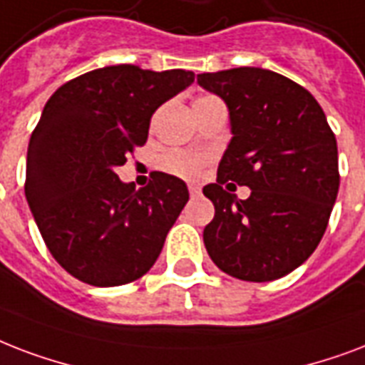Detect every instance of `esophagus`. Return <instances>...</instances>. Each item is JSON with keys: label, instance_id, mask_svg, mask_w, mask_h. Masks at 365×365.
<instances>
[{"label": "esophagus", "instance_id": "34e87169", "mask_svg": "<svg viewBox=\"0 0 365 365\" xmlns=\"http://www.w3.org/2000/svg\"><path fill=\"white\" fill-rule=\"evenodd\" d=\"M188 192H190V196H192V197L197 196V194H200V186L190 185V186H188Z\"/></svg>", "mask_w": 365, "mask_h": 365}]
</instances>
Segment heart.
I'll return each instance as SVG.
<instances>
[{"label":"heart","instance_id":"obj_1","mask_svg":"<svg viewBox=\"0 0 365 365\" xmlns=\"http://www.w3.org/2000/svg\"><path fill=\"white\" fill-rule=\"evenodd\" d=\"M202 165L203 158L196 156V154H188V152H168L162 158V168L168 173L179 175V177H185V179H196Z\"/></svg>","mask_w":365,"mask_h":365}]
</instances>
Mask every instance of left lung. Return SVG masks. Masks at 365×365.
I'll return each instance as SVG.
<instances>
[{
    "instance_id": "8db88e82",
    "label": "left lung",
    "mask_w": 365,
    "mask_h": 365,
    "mask_svg": "<svg viewBox=\"0 0 365 365\" xmlns=\"http://www.w3.org/2000/svg\"><path fill=\"white\" fill-rule=\"evenodd\" d=\"M197 83L227 103L234 135L217 182L203 186L215 205L203 228L205 250L234 278H282L314 253L326 232L339 192L335 135L318 101L270 70L207 72ZM234 182L250 186L247 200L226 190Z\"/></svg>"
}]
</instances>
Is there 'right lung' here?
I'll list each match as a JSON object with an SVG mask.
<instances>
[{"label":"right lung","mask_w":365,"mask_h":365,"mask_svg":"<svg viewBox=\"0 0 365 365\" xmlns=\"http://www.w3.org/2000/svg\"><path fill=\"white\" fill-rule=\"evenodd\" d=\"M192 81L188 70L118 64L66 81L45 104L28 144L24 192L47 250L74 278L129 284L162 253L188 202L185 180L154 171L135 190L114 169L146 143L158 106Z\"/></svg>","instance_id":"1"}]
</instances>
